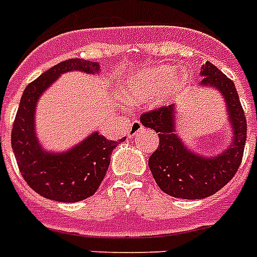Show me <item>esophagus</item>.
Here are the masks:
<instances>
[{"label": "esophagus", "mask_w": 257, "mask_h": 257, "mask_svg": "<svg viewBox=\"0 0 257 257\" xmlns=\"http://www.w3.org/2000/svg\"><path fill=\"white\" fill-rule=\"evenodd\" d=\"M141 129H143V124H141L140 121H133L131 126H129V131H128V136L129 137H135L137 133L140 132Z\"/></svg>", "instance_id": "1"}]
</instances>
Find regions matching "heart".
Segmentation results:
<instances>
[{"mask_svg":"<svg viewBox=\"0 0 257 257\" xmlns=\"http://www.w3.org/2000/svg\"><path fill=\"white\" fill-rule=\"evenodd\" d=\"M175 76L172 68H153L133 74L126 81V94L131 100H144L163 92Z\"/></svg>","mask_w":257,"mask_h":257,"instance_id":"b5f03b06","label":"heart"}]
</instances>
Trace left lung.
<instances>
[{
	"mask_svg": "<svg viewBox=\"0 0 257 257\" xmlns=\"http://www.w3.org/2000/svg\"><path fill=\"white\" fill-rule=\"evenodd\" d=\"M200 74L203 85L216 88L224 96L235 132L232 145L220 156H197L184 147L175 132L173 105L152 109L140 116L141 124L160 137L159 147L148 161L153 179L161 191L177 199H204L225 187L241 164L247 140V118L233 81L209 61L203 65Z\"/></svg>",
	"mask_w": 257,
	"mask_h": 257,
	"instance_id": "1",
	"label": "left lung"
}]
</instances>
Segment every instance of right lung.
Segmentation results:
<instances>
[{
	"label": "right lung",
	"mask_w": 257,
	"mask_h": 257,
	"mask_svg": "<svg viewBox=\"0 0 257 257\" xmlns=\"http://www.w3.org/2000/svg\"><path fill=\"white\" fill-rule=\"evenodd\" d=\"M98 72V62L70 58L52 66L32 81L22 93L12 129V148L22 177L34 192L46 199L77 203L96 193L104 180L112 151L125 140H106L93 133L66 153H46L34 133V108L38 97L61 73Z\"/></svg>",
	"instance_id": "add662e5"
}]
</instances>
